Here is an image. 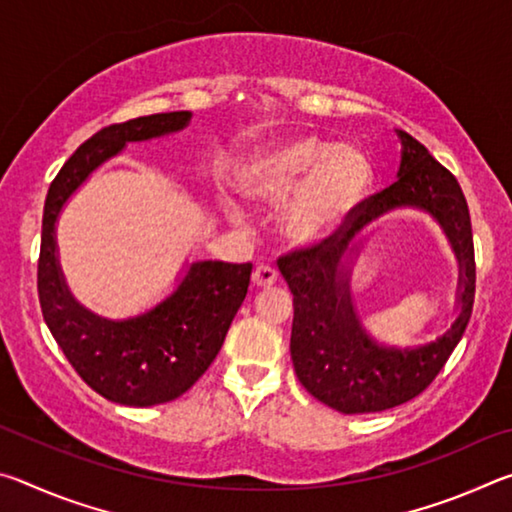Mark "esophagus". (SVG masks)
I'll use <instances>...</instances> for the list:
<instances>
[{
    "mask_svg": "<svg viewBox=\"0 0 512 512\" xmlns=\"http://www.w3.org/2000/svg\"><path fill=\"white\" fill-rule=\"evenodd\" d=\"M253 282L257 284V287H271V284L277 282V271L273 266L259 264L253 273Z\"/></svg>",
    "mask_w": 512,
    "mask_h": 512,
    "instance_id": "esophagus-1",
    "label": "esophagus"
}]
</instances>
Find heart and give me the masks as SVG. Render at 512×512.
<instances>
[{"instance_id": "b5f03b06", "label": "heart", "mask_w": 512, "mask_h": 512, "mask_svg": "<svg viewBox=\"0 0 512 512\" xmlns=\"http://www.w3.org/2000/svg\"><path fill=\"white\" fill-rule=\"evenodd\" d=\"M368 183V160L357 149L327 146L314 137L266 146L239 173L241 192L253 201L282 203L296 194L287 228L302 239L339 225L361 201Z\"/></svg>"}]
</instances>
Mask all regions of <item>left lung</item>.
Segmentation results:
<instances>
[{
  "label": "left lung",
  "mask_w": 512,
  "mask_h": 512,
  "mask_svg": "<svg viewBox=\"0 0 512 512\" xmlns=\"http://www.w3.org/2000/svg\"><path fill=\"white\" fill-rule=\"evenodd\" d=\"M402 167L384 192L363 198L332 235L280 255L277 266L293 293L291 359L300 384L341 413H377L418 397L461 341L472 316L476 264L472 223L461 185L409 133ZM420 206L444 225L462 264V316L438 342L415 351L379 349L358 327L340 257L353 235L393 206Z\"/></svg>",
  "instance_id": "obj_1"
}]
</instances>
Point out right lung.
Instances as JSON below:
<instances>
[{"mask_svg":"<svg viewBox=\"0 0 512 512\" xmlns=\"http://www.w3.org/2000/svg\"><path fill=\"white\" fill-rule=\"evenodd\" d=\"M189 112H160L110 124L85 140L51 180L38 257L42 316L60 350L92 391L124 406L171 402L212 366L232 318L244 302L253 264L196 262L173 296L149 314L112 320L90 314L63 284L56 264L54 223L67 196L103 160L124 149L187 126Z\"/></svg>","mask_w":512,"mask_h":512,"instance_id":"1","label":"right lung"}]
</instances>
